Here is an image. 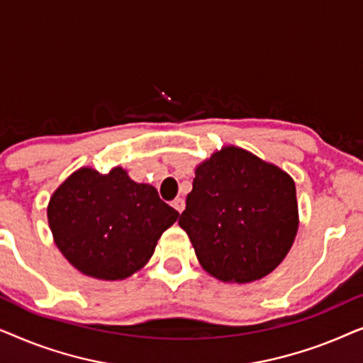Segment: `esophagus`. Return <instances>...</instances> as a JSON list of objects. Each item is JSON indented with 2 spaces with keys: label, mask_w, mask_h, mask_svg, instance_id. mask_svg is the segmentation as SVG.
<instances>
[{
  "label": "esophagus",
  "mask_w": 363,
  "mask_h": 363,
  "mask_svg": "<svg viewBox=\"0 0 363 363\" xmlns=\"http://www.w3.org/2000/svg\"><path fill=\"white\" fill-rule=\"evenodd\" d=\"M172 206L175 208L178 213H182L183 210H185V200H183V198H175V200L172 201Z\"/></svg>",
  "instance_id": "obj_1"
}]
</instances>
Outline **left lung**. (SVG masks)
Listing matches in <instances>:
<instances>
[{
	"label": "left lung",
	"mask_w": 363,
	"mask_h": 363,
	"mask_svg": "<svg viewBox=\"0 0 363 363\" xmlns=\"http://www.w3.org/2000/svg\"><path fill=\"white\" fill-rule=\"evenodd\" d=\"M203 269L223 282H251L274 271L297 233L292 178L238 147L196 168L178 220Z\"/></svg>",
	"instance_id": "obj_1"
}]
</instances>
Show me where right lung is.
<instances>
[{
	"label": "right lung",
	"mask_w": 363,
	"mask_h": 363,
	"mask_svg": "<svg viewBox=\"0 0 363 363\" xmlns=\"http://www.w3.org/2000/svg\"><path fill=\"white\" fill-rule=\"evenodd\" d=\"M177 218L155 188L130 180L121 167L107 175L81 168L54 191L48 206L59 251L84 274L106 281L140 269Z\"/></svg>",
	"instance_id": "obj_1"
}]
</instances>
